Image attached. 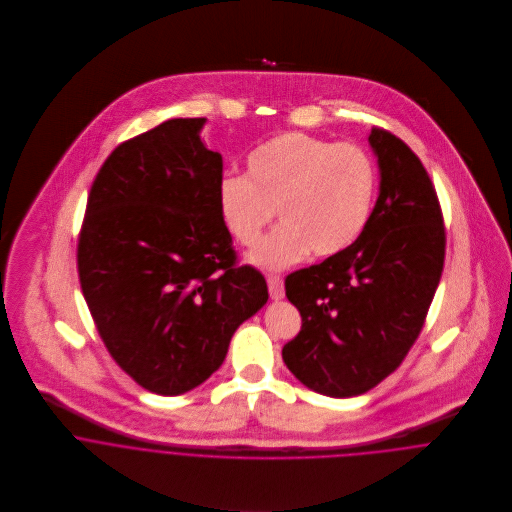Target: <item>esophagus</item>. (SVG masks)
<instances>
[{"label": "esophagus", "instance_id": "34e87169", "mask_svg": "<svg viewBox=\"0 0 512 512\" xmlns=\"http://www.w3.org/2000/svg\"><path fill=\"white\" fill-rule=\"evenodd\" d=\"M268 290H270V297L274 299V301H280V299H284V295H286V290H284V280L280 278V276H276V274H268Z\"/></svg>", "mask_w": 512, "mask_h": 512}]
</instances>
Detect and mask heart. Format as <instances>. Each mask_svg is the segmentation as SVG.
Returning <instances> with one entry per match:
<instances>
[{
	"label": "heart",
	"instance_id": "obj_1",
	"mask_svg": "<svg viewBox=\"0 0 512 512\" xmlns=\"http://www.w3.org/2000/svg\"><path fill=\"white\" fill-rule=\"evenodd\" d=\"M374 195L376 167L363 147L288 132L252 149L248 175L222 177L219 209L232 238L250 244L278 207L284 222L246 260L286 270L311 250L331 256L353 244L370 219Z\"/></svg>",
	"mask_w": 512,
	"mask_h": 512
}]
</instances>
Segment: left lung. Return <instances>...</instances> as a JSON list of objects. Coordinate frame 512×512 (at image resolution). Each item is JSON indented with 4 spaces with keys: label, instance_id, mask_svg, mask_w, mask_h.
I'll use <instances>...</instances> for the list:
<instances>
[{
    "label": "left lung",
    "instance_id": "left-lung-1",
    "mask_svg": "<svg viewBox=\"0 0 512 512\" xmlns=\"http://www.w3.org/2000/svg\"><path fill=\"white\" fill-rule=\"evenodd\" d=\"M378 199L359 238L286 278L301 331L284 351L293 376L331 398L361 396L394 372L418 339L438 290L445 230L418 155L372 128Z\"/></svg>",
    "mask_w": 512,
    "mask_h": 512
}]
</instances>
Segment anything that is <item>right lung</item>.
<instances>
[{"label": "right lung", "mask_w": 512, "mask_h": 512, "mask_svg": "<svg viewBox=\"0 0 512 512\" xmlns=\"http://www.w3.org/2000/svg\"><path fill=\"white\" fill-rule=\"evenodd\" d=\"M205 124L173 118L116 147L78 238L80 288L108 353L161 396L219 370L234 331L268 301L264 276L234 266Z\"/></svg>", "instance_id": "right-lung-1"}]
</instances>
